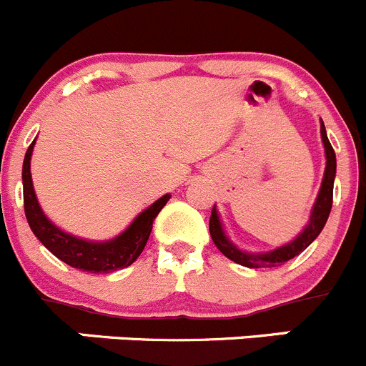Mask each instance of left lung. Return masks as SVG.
<instances>
[{
    "label": "left lung",
    "instance_id": "8db88e82",
    "mask_svg": "<svg viewBox=\"0 0 366 366\" xmlns=\"http://www.w3.org/2000/svg\"><path fill=\"white\" fill-rule=\"evenodd\" d=\"M322 132V141H324L325 148V173L324 180H322L320 193H318L317 202H315L313 212H311L310 225L304 229V232L300 234L297 239H293L292 243L285 244V247L277 248V250L268 252V254H248V252H241L239 248L234 247L229 239H227L225 232L222 229V223H219L218 212L212 207L211 218H209V232H211L212 241L218 247V250L222 252L225 257H229L230 261L237 262L241 266H248V268H273V266L285 264L290 259L297 257L300 252L306 250L311 243L318 237V234L324 229L325 222L329 218V212L332 207V186H335V175H336V155L332 150L331 143L327 139V134H325L324 123L320 125Z\"/></svg>",
    "mask_w": 366,
    "mask_h": 366
}]
</instances>
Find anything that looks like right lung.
<instances>
[{
  "mask_svg": "<svg viewBox=\"0 0 366 366\" xmlns=\"http://www.w3.org/2000/svg\"><path fill=\"white\" fill-rule=\"evenodd\" d=\"M34 144L35 141L28 147L23 162V200L28 225H30L31 232L37 236V239L60 261L73 266V268L84 269V272L111 273L132 264L143 252L144 244L150 237L154 219L157 218L161 209L169 200V194H164L154 205H150L147 211L141 212L134 219L132 225L116 239L105 241V243H91V241L78 239V237L56 229L46 218L42 209L39 207L30 173V159Z\"/></svg>",
  "mask_w": 366,
  "mask_h": 366,
  "instance_id": "add662e5",
  "label": "right lung"
}]
</instances>
